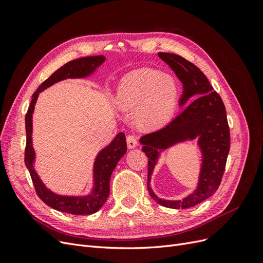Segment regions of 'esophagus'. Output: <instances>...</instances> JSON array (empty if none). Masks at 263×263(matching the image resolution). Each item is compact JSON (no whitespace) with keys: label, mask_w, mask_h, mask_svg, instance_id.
I'll list each match as a JSON object with an SVG mask.
<instances>
[{"label":"esophagus","mask_w":263,"mask_h":263,"mask_svg":"<svg viewBox=\"0 0 263 263\" xmlns=\"http://www.w3.org/2000/svg\"><path fill=\"white\" fill-rule=\"evenodd\" d=\"M127 146H128L129 149H134L137 147V138L134 136V135H129L127 136Z\"/></svg>","instance_id":"34e87169"}]
</instances>
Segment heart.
Segmentation results:
<instances>
[{"mask_svg": "<svg viewBox=\"0 0 263 263\" xmlns=\"http://www.w3.org/2000/svg\"><path fill=\"white\" fill-rule=\"evenodd\" d=\"M174 79L159 70L140 69L127 76L119 86L118 103L125 109H137L144 128H159L172 118L178 102Z\"/></svg>", "mask_w": 263, "mask_h": 263, "instance_id": "heart-1", "label": "heart"}]
</instances>
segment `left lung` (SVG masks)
Returning <instances> with one entry per match:
<instances>
[{
    "label": "left lung",
    "mask_w": 263,
    "mask_h": 263,
    "mask_svg": "<svg viewBox=\"0 0 263 263\" xmlns=\"http://www.w3.org/2000/svg\"><path fill=\"white\" fill-rule=\"evenodd\" d=\"M158 55L182 82L179 106H186L163 128L139 139L141 149L149 159L147 186L150 196L164 208L189 209L211 197L220 184L230 148L226 109L208 78L193 63L174 53L159 52ZM192 140H197L202 158L196 190L181 200L159 198L149 183L162 153L174 144Z\"/></svg>",
    "instance_id": "obj_1"
}]
</instances>
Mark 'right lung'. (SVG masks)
<instances>
[{"mask_svg": "<svg viewBox=\"0 0 263 263\" xmlns=\"http://www.w3.org/2000/svg\"><path fill=\"white\" fill-rule=\"evenodd\" d=\"M104 55H90L66 63L47 79L31 97L30 105L25 117L26 150L25 164L33 180L39 198L51 209L72 215H91L97 213L109 195V180L121 158L126 154L127 144L124 133H119L107 146L99 151L93 163V185L85 195H65L53 192L46 186L35 169L36 153L33 147V114L37 99L43 91L54 83L67 79H86L93 76L105 62Z\"/></svg>", "mask_w": 263, "mask_h": 263, "instance_id": "1", "label": "right lung"}]
</instances>
